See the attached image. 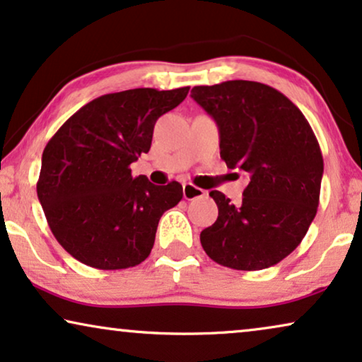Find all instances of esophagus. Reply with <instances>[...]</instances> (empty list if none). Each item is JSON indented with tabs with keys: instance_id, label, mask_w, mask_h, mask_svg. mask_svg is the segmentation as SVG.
<instances>
[{
	"instance_id": "34e87169",
	"label": "esophagus",
	"mask_w": 362,
	"mask_h": 362,
	"mask_svg": "<svg viewBox=\"0 0 362 362\" xmlns=\"http://www.w3.org/2000/svg\"><path fill=\"white\" fill-rule=\"evenodd\" d=\"M205 192L199 187L192 185V184H184V199L185 200H194V199H200L204 197Z\"/></svg>"
}]
</instances>
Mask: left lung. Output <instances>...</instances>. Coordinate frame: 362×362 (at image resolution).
I'll list each match as a JSON object with an SVG mask.
<instances>
[{
    "instance_id": "obj_1",
    "label": "left lung",
    "mask_w": 362,
    "mask_h": 362,
    "mask_svg": "<svg viewBox=\"0 0 362 362\" xmlns=\"http://www.w3.org/2000/svg\"><path fill=\"white\" fill-rule=\"evenodd\" d=\"M190 97L218 127L221 157L249 177L239 204L222 192L215 223L200 232L212 260L260 271L286 259L314 221L324 172L313 128L286 95L257 81L194 86Z\"/></svg>"
}]
</instances>
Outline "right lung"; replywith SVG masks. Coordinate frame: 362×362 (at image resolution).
Wrapping results in <instances>:
<instances>
[{"mask_svg": "<svg viewBox=\"0 0 362 362\" xmlns=\"http://www.w3.org/2000/svg\"><path fill=\"white\" fill-rule=\"evenodd\" d=\"M189 86L108 93L59 127L41 157L36 192L59 245L102 271L135 267L150 255L160 217L184 197L178 182L132 175L148 153L153 127L184 102Z\"/></svg>", "mask_w": 362, "mask_h": 362, "instance_id": "1", "label": "right lung"}]
</instances>
